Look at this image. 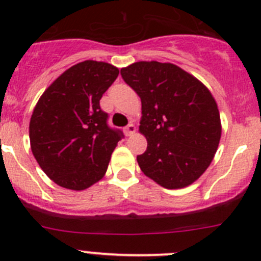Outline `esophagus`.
Instances as JSON below:
<instances>
[{
    "label": "esophagus",
    "instance_id": "obj_1",
    "mask_svg": "<svg viewBox=\"0 0 261 261\" xmlns=\"http://www.w3.org/2000/svg\"><path fill=\"white\" fill-rule=\"evenodd\" d=\"M123 131H125L126 135H127V136H131V135H134V134H135L136 127H135V126L133 125V123H128V125L126 126L125 128H123Z\"/></svg>",
    "mask_w": 261,
    "mask_h": 261
}]
</instances>
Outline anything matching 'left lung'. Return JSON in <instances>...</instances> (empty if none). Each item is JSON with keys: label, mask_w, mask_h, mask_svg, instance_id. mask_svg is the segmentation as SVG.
<instances>
[{"label": "left lung", "mask_w": 261, "mask_h": 261, "mask_svg": "<svg viewBox=\"0 0 261 261\" xmlns=\"http://www.w3.org/2000/svg\"><path fill=\"white\" fill-rule=\"evenodd\" d=\"M141 99L138 155L144 174L168 189L194 183L210 167L221 139L217 103L206 86L172 63L136 62L121 69Z\"/></svg>", "instance_id": "left-lung-1"}]
</instances>
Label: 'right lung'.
<instances>
[{
	"label": "right lung",
	"mask_w": 261,
	"mask_h": 261,
	"mask_svg": "<svg viewBox=\"0 0 261 261\" xmlns=\"http://www.w3.org/2000/svg\"><path fill=\"white\" fill-rule=\"evenodd\" d=\"M118 73L109 63L84 60L60 74L39 98L29 126L31 151L58 186L83 191L106 174L123 135L109 127L99 99Z\"/></svg>",
	"instance_id": "right-lung-1"
}]
</instances>
